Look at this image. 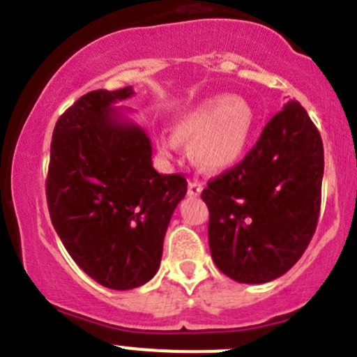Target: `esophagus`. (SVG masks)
<instances>
[{"label":"esophagus","instance_id":"34e87169","mask_svg":"<svg viewBox=\"0 0 357 357\" xmlns=\"http://www.w3.org/2000/svg\"><path fill=\"white\" fill-rule=\"evenodd\" d=\"M201 190H203V183L197 182V180H189V185H187V194L189 196H199Z\"/></svg>","mask_w":357,"mask_h":357}]
</instances>
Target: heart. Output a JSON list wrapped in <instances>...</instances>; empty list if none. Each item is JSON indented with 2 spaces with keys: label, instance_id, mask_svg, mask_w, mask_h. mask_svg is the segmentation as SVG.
<instances>
[{
  "label": "heart",
  "instance_id": "1",
  "mask_svg": "<svg viewBox=\"0 0 357 357\" xmlns=\"http://www.w3.org/2000/svg\"><path fill=\"white\" fill-rule=\"evenodd\" d=\"M253 126L255 114L248 102L232 95H215L180 116L175 133L161 137V151L175 154L180 142L190 144L194 163L208 174H220L239 163Z\"/></svg>",
  "mask_w": 357,
  "mask_h": 357
}]
</instances>
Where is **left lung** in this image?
<instances>
[{
  "label": "left lung",
  "instance_id": "1",
  "mask_svg": "<svg viewBox=\"0 0 357 357\" xmlns=\"http://www.w3.org/2000/svg\"><path fill=\"white\" fill-rule=\"evenodd\" d=\"M323 140L305 109L290 100L253 149L208 182V243L215 266L238 283H269L297 264L321 208Z\"/></svg>",
  "mask_w": 357,
  "mask_h": 357
}]
</instances>
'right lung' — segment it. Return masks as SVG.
<instances>
[{
  "label": "right lung",
  "mask_w": 357,
  "mask_h": 357,
  "mask_svg": "<svg viewBox=\"0 0 357 357\" xmlns=\"http://www.w3.org/2000/svg\"><path fill=\"white\" fill-rule=\"evenodd\" d=\"M132 86L77 98L55 125L47 177L52 224L74 262L111 290H132L160 269L182 175L153 168V146L123 118Z\"/></svg>",
  "instance_id": "add662e5"
}]
</instances>
